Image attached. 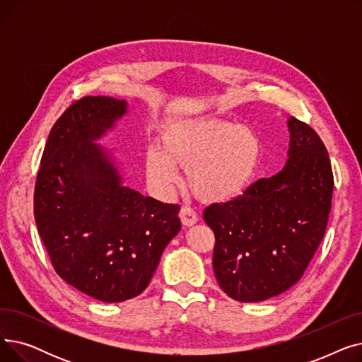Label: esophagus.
I'll use <instances>...</instances> for the list:
<instances>
[{
    "instance_id": "esophagus-1",
    "label": "esophagus",
    "mask_w": 362,
    "mask_h": 362,
    "mask_svg": "<svg viewBox=\"0 0 362 362\" xmlns=\"http://www.w3.org/2000/svg\"><path fill=\"white\" fill-rule=\"evenodd\" d=\"M179 217L182 220V224L187 226V227H191V226L198 223V214L192 210L191 206H186V205L182 206V210L179 213Z\"/></svg>"
}]
</instances>
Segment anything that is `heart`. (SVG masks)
<instances>
[{
	"instance_id": "obj_1",
	"label": "heart",
	"mask_w": 362,
	"mask_h": 362,
	"mask_svg": "<svg viewBox=\"0 0 362 362\" xmlns=\"http://www.w3.org/2000/svg\"><path fill=\"white\" fill-rule=\"evenodd\" d=\"M161 151L145 156V173L158 194L167 195L179 183L177 167L187 170V185L204 202H226L239 197L252 180L262 145L248 126L199 117L164 124Z\"/></svg>"
}]
</instances>
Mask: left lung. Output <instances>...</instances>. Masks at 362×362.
<instances>
[{
	"instance_id": "8db88e82",
	"label": "left lung",
	"mask_w": 362,
	"mask_h": 362,
	"mask_svg": "<svg viewBox=\"0 0 362 362\" xmlns=\"http://www.w3.org/2000/svg\"><path fill=\"white\" fill-rule=\"evenodd\" d=\"M288 126L283 170L204 211L216 236L214 274L223 292L239 302L292 288L326 233L334 185L329 152L308 124L291 117Z\"/></svg>"
}]
</instances>
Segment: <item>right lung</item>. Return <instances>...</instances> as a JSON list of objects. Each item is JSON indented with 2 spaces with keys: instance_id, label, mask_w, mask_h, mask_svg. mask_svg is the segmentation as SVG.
<instances>
[{
  "instance_id": "right-lung-1",
  "label": "right lung",
  "mask_w": 362,
  "mask_h": 362,
  "mask_svg": "<svg viewBox=\"0 0 362 362\" xmlns=\"http://www.w3.org/2000/svg\"><path fill=\"white\" fill-rule=\"evenodd\" d=\"M126 111V101L111 97L74 101L49 132L33 197L57 274L108 303L146 289L180 230V206L123 186L111 154L95 144Z\"/></svg>"
}]
</instances>
